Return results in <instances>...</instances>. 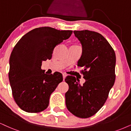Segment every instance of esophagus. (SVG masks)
<instances>
[{"mask_svg":"<svg viewBox=\"0 0 131 131\" xmlns=\"http://www.w3.org/2000/svg\"><path fill=\"white\" fill-rule=\"evenodd\" d=\"M62 76H63V79H64V80H65V78H66V77H67V74L66 73H62Z\"/></svg>","mask_w":131,"mask_h":131,"instance_id":"esophagus-1","label":"esophagus"}]
</instances>
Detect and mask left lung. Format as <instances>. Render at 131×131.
<instances>
[{"label":"left lung","mask_w":131,"mask_h":131,"mask_svg":"<svg viewBox=\"0 0 131 131\" xmlns=\"http://www.w3.org/2000/svg\"><path fill=\"white\" fill-rule=\"evenodd\" d=\"M73 33L83 47L78 66L83 67L81 73L85 82L81 85L75 77H66L69 88L65 94L66 103L72 114L87 118L95 115L107 99L115 80L116 56L101 34L87 30Z\"/></svg>","instance_id":"obj_1"}]
</instances>
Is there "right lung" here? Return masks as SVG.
<instances>
[{"mask_svg":"<svg viewBox=\"0 0 131 131\" xmlns=\"http://www.w3.org/2000/svg\"><path fill=\"white\" fill-rule=\"evenodd\" d=\"M72 32L39 27L25 34L14 47L8 77L14 101L22 110L38 113L47 108L50 96L63 77L58 72L45 73L42 61L50 59L55 46L70 38Z\"/></svg>","mask_w":131,"mask_h":131,"instance_id":"right-lung-1","label":"right lung"}]
</instances>
